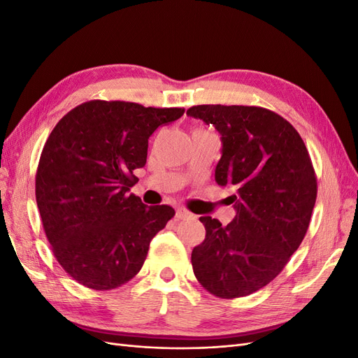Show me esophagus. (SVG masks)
Wrapping results in <instances>:
<instances>
[{
    "mask_svg": "<svg viewBox=\"0 0 358 358\" xmlns=\"http://www.w3.org/2000/svg\"><path fill=\"white\" fill-rule=\"evenodd\" d=\"M188 216H191V213H189L188 210H185V209L179 208V209L176 210V218H178V220H185V218H188Z\"/></svg>",
    "mask_w": 358,
    "mask_h": 358,
    "instance_id": "esophagus-1",
    "label": "esophagus"
}]
</instances>
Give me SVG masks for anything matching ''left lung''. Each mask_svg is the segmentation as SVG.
<instances>
[{"instance_id":"1","label":"left lung","mask_w":358,"mask_h":358,"mask_svg":"<svg viewBox=\"0 0 358 358\" xmlns=\"http://www.w3.org/2000/svg\"><path fill=\"white\" fill-rule=\"evenodd\" d=\"M188 116L221 134L215 169L234 220L201 216L204 241L192 249L194 275L221 299L249 296L282 272L305 237L317 200V176L300 134L287 119L257 106L201 104Z\"/></svg>"}]
</instances>
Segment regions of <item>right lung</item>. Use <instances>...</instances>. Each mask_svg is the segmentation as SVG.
Wrapping results in <instances>:
<instances>
[{
	"mask_svg": "<svg viewBox=\"0 0 358 358\" xmlns=\"http://www.w3.org/2000/svg\"><path fill=\"white\" fill-rule=\"evenodd\" d=\"M182 107L92 100L74 107L43 146L36 199L52 251L79 284L113 289L142 268L149 243L175 216L146 206L129 188L148 158V140Z\"/></svg>",
	"mask_w": 358,
	"mask_h": 358,
	"instance_id": "right-lung-1",
	"label": "right lung"
}]
</instances>
